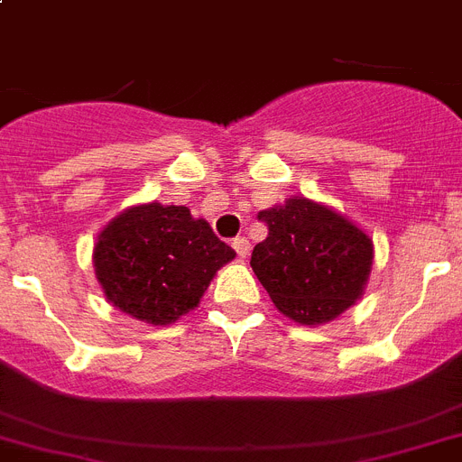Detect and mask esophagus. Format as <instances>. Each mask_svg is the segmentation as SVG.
Listing matches in <instances>:
<instances>
[{
  "mask_svg": "<svg viewBox=\"0 0 462 462\" xmlns=\"http://www.w3.org/2000/svg\"><path fill=\"white\" fill-rule=\"evenodd\" d=\"M232 248H235L239 258H246V255L251 254V244H248L246 236H236V239H232Z\"/></svg>",
  "mask_w": 462,
  "mask_h": 462,
  "instance_id": "obj_1",
  "label": "esophagus"
}]
</instances>
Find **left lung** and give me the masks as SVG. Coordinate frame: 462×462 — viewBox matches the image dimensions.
Returning <instances> with one entry per match:
<instances>
[{"instance_id": "8db88e82", "label": "left lung", "mask_w": 462, "mask_h": 462, "mask_svg": "<svg viewBox=\"0 0 462 462\" xmlns=\"http://www.w3.org/2000/svg\"><path fill=\"white\" fill-rule=\"evenodd\" d=\"M258 218L270 232L255 244L251 267L281 314L316 328L363 298L374 263L363 227L309 198H288Z\"/></svg>"}]
</instances>
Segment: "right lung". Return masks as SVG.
Here are the masks:
<instances>
[{"label":"right lung","mask_w":462,"mask_h":462,"mask_svg":"<svg viewBox=\"0 0 462 462\" xmlns=\"http://www.w3.org/2000/svg\"><path fill=\"white\" fill-rule=\"evenodd\" d=\"M204 218L176 204H136L97 235L92 267L106 302L148 326H171L235 260Z\"/></svg>","instance_id":"1"}]
</instances>
